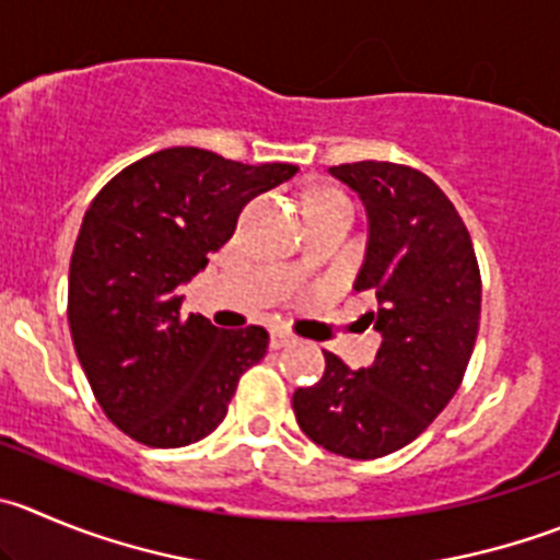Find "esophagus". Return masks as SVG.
<instances>
[{
    "instance_id": "1",
    "label": "esophagus",
    "mask_w": 560,
    "mask_h": 560,
    "mask_svg": "<svg viewBox=\"0 0 560 560\" xmlns=\"http://www.w3.org/2000/svg\"><path fill=\"white\" fill-rule=\"evenodd\" d=\"M294 340H296L294 335L285 332V329H275V332H271V338H269V343H271V349H283V346H291Z\"/></svg>"
}]
</instances>
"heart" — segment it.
Listing matches in <instances>:
<instances>
[{"label":"heart","mask_w":560,"mask_h":560,"mask_svg":"<svg viewBox=\"0 0 560 560\" xmlns=\"http://www.w3.org/2000/svg\"><path fill=\"white\" fill-rule=\"evenodd\" d=\"M318 197H340V195H329V191H327V195H316L313 200H318Z\"/></svg>","instance_id":"1"}]
</instances>
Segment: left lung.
I'll return each instance as SVG.
<instances>
[{"label": "left lung", "mask_w": 560, "mask_h": 560, "mask_svg": "<svg viewBox=\"0 0 560 560\" xmlns=\"http://www.w3.org/2000/svg\"><path fill=\"white\" fill-rule=\"evenodd\" d=\"M329 175L369 214L354 289L376 296L365 318L382 346L360 371L324 351V376L291 404L300 429L329 454L380 459L412 443L459 390L481 318V275L459 211L429 175L393 162L340 164Z\"/></svg>", "instance_id": "obj_1"}]
</instances>
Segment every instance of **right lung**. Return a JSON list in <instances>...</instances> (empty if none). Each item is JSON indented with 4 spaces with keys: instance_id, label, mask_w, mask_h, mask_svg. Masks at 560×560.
Here are the masks:
<instances>
[{
    "instance_id": "obj_1",
    "label": "right lung",
    "mask_w": 560,
    "mask_h": 560,
    "mask_svg": "<svg viewBox=\"0 0 560 560\" xmlns=\"http://www.w3.org/2000/svg\"><path fill=\"white\" fill-rule=\"evenodd\" d=\"M296 164H242L203 148H164L95 195L68 275V324L106 418L151 448L209 436L238 376L260 363L264 327L220 329L180 313V285L203 271L260 191Z\"/></svg>"
}]
</instances>
